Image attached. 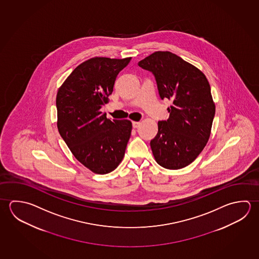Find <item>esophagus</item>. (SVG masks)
Here are the masks:
<instances>
[{
	"mask_svg": "<svg viewBox=\"0 0 259 259\" xmlns=\"http://www.w3.org/2000/svg\"><path fill=\"white\" fill-rule=\"evenodd\" d=\"M140 122H133V127L137 128L139 127V125H140Z\"/></svg>",
	"mask_w": 259,
	"mask_h": 259,
	"instance_id": "1",
	"label": "esophagus"
}]
</instances>
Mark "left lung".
<instances>
[{
  "label": "left lung",
  "mask_w": 259,
  "mask_h": 259,
  "mask_svg": "<svg viewBox=\"0 0 259 259\" xmlns=\"http://www.w3.org/2000/svg\"><path fill=\"white\" fill-rule=\"evenodd\" d=\"M138 65L152 72L161 99L172 101L167 121H159L150 142L161 166L177 170L195 161L208 142L215 106L204 73L170 52H154Z\"/></svg>",
  "instance_id": "obj_1"
}]
</instances>
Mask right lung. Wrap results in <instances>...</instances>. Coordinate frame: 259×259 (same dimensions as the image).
Wrapping results in <instances>:
<instances>
[{
  "label": "right lung",
  "mask_w": 259,
  "mask_h": 259,
  "mask_svg": "<svg viewBox=\"0 0 259 259\" xmlns=\"http://www.w3.org/2000/svg\"><path fill=\"white\" fill-rule=\"evenodd\" d=\"M130 60H87L73 70L57 92L60 135L74 157L99 175L118 166L131 136V121L110 120L100 111L109 101L117 74Z\"/></svg>",
  "instance_id": "right-lung-1"
}]
</instances>
